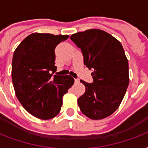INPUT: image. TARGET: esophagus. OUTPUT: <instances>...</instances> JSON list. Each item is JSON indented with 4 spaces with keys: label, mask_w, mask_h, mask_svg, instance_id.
<instances>
[{
    "label": "esophagus",
    "mask_w": 148,
    "mask_h": 148,
    "mask_svg": "<svg viewBox=\"0 0 148 148\" xmlns=\"http://www.w3.org/2000/svg\"><path fill=\"white\" fill-rule=\"evenodd\" d=\"M79 81H79V79H74V82H75V83H79Z\"/></svg>",
    "instance_id": "34e87169"
}]
</instances>
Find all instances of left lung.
Returning a JSON list of instances; mask_svg holds the SVG:
<instances>
[{
	"label": "left lung",
	"mask_w": 148,
	"mask_h": 148,
	"mask_svg": "<svg viewBox=\"0 0 148 148\" xmlns=\"http://www.w3.org/2000/svg\"><path fill=\"white\" fill-rule=\"evenodd\" d=\"M71 39L81 48L84 64L93 69V83L81 80L85 92L77 99L81 112L93 120L117 110L129 84L128 60L119 40L100 29L77 32Z\"/></svg>",
	"instance_id": "left-lung-1"
}]
</instances>
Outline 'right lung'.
Segmentation results:
<instances>
[{
  "label": "right lung",
  "instance_id": "add662e5",
  "mask_svg": "<svg viewBox=\"0 0 148 148\" xmlns=\"http://www.w3.org/2000/svg\"><path fill=\"white\" fill-rule=\"evenodd\" d=\"M68 38L33 33L22 40L13 55L15 95L27 112L40 119H51L59 114L63 96L74 84L70 75L53 76L57 71L55 47Z\"/></svg>",
  "mask_w": 148,
  "mask_h": 148
}]
</instances>
